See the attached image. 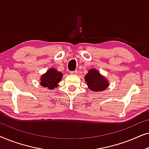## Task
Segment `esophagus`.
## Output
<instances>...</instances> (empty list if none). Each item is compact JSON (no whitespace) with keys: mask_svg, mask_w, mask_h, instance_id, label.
I'll return each instance as SVG.
<instances>
[{"mask_svg":"<svg viewBox=\"0 0 149 149\" xmlns=\"http://www.w3.org/2000/svg\"><path fill=\"white\" fill-rule=\"evenodd\" d=\"M78 71L77 70H75V71H71L70 72V74H74V75H76V74H78Z\"/></svg>","mask_w":149,"mask_h":149,"instance_id":"34e87169","label":"esophagus"}]
</instances>
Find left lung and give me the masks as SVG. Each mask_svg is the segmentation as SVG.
I'll list each match as a JSON object with an SVG mask.
<instances>
[{"instance_id":"obj_1","label":"left lung","mask_w":149,"mask_h":149,"mask_svg":"<svg viewBox=\"0 0 149 149\" xmlns=\"http://www.w3.org/2000/svg\"><path fill=\"white\" fill-rule=\"evenodd\" d=\"M88 88L93 91H102L109 87V81L105 77L102 75L96 69H89L85 76Z\"/></svg>"}]
</instances>
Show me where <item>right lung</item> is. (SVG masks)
<instances>
[{
  "label": "right lung",
  "instance_id": "1",
  "mask_svg": "<svg viewBox=\"0 0 149 149\" xmlns=\"http://www.w3.org/2000/svg\"><path fill=\"white\" fill-rule=\"evenodd\" d=\"M63 74L54 68H51L40 76V84L42 87L49 89H54L58 86L62 81Z\"/></svg>",
  "mask_w": 149,
  "mask_h": 149
}]
</instances>
